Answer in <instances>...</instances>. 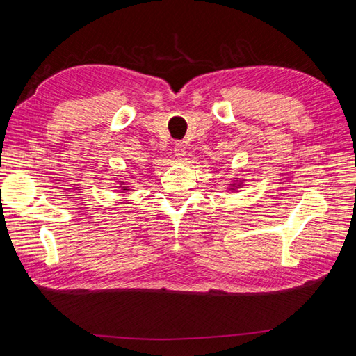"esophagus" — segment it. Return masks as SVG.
<instances>
[{
	"mask_svg": "<svg viewBox=\"0 0 356 356\" xmlns=\"http://www.w3.org/2000/svg\"><path fill=\"white\" fill-rule=\"evenodd\" d=\"M172 153H174V157L179 159V161H182L186 154V147L184 145V142H177L172 148Z\"/></svg>",
	"mask_w": 356,
	"mask_h": 356,
	"instance_id": "1",
	"label": "esophagus"
}]
</instances>
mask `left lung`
<instances>
[{"label":"left lung","instance_id":"8db88e82","mask_svg":"<svg viewBox=\"0 0 356 356\" xmlns=\"http://www.w3.org/2000/svg\"><path fill=\"white\" fill-rule=\"evenodd\" d=\"M243 182H245V179H238V177H234V180L232 182L229 184V186H228V190L229 191H237L238 188H241V185H243Z\"/></svg>","mask_w":356,"mask_h":356}]
</instances>
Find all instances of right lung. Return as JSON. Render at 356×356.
I'll use <instances>...</instances> for the list:
<instances>
[{
  "label": "right lung",
  "instance_id": "right-lung-1",
  "mask_svg": "<svg viewBox=\"0 0 356 356\" xmlns=\"http://www.w3.org/2000/svg\"><path fill=\"white\" fill-rule=\"evenodd\" d=\"M116 185L119 186L120 193H124V191H130V184L125 182V180H118V184H116Z\"/></svg>",
  "mask_w": 356,
  "mask_h": 356
}]
</instances>
